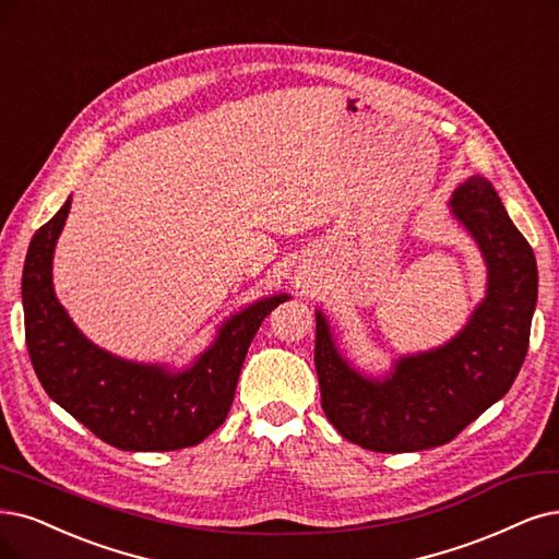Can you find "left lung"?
I'll return each mask as SVG.
<instances>
[{
  "mask_svg": "<svg viewBox=\"0 0 559 559\" xmlns=\"http://www.w3.org/2000/svg\"><path fill=\"white\" fill-rule=\"evenodd\" d=\"M449 206L488 272L486 295L456 336L394 359L384 376H368L343 357L332 324L316 311L322 409L345 440L364 449L405 453L447 444L507 394L525 361L539 290L532 246L481 175L459 183Z\"/></svg>",
  "mask_w": 559,
  "mask_h": 559,
  "instance_id": "8db88e82",
  "label": "left lung"
}]
</instances>
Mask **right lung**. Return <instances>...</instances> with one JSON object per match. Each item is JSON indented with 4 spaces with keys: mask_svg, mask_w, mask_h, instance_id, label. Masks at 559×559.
Segmentation results:
<instances>
[{
    "mask_svg": "<svg viewBox=\"0 0 559 559\" xmlns=\"http://www.w3.org/2000/svg\"><path fill=\"white\" fill-rule=\"evenodd\" d=\"M69 210L71 198L38 227L23 269L25 338L38 382L71 417L121 451L200 444L230 412L262 320L290 295L258 299L227 318L186 368L121 359L82 334L55 295L52 258Z\"/></svg>",
    "mask_w": 559,
    "mask_h": 559,
    "instance_id": "add662e5",
    "label": "right lung"
}]
</instances>
